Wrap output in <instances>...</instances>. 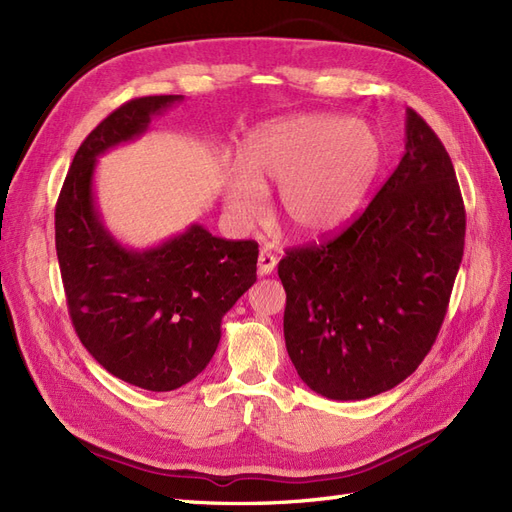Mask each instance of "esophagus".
Segmentation results:
<instances>
[{"instance_id": "esophagus-1", "label": "esophagus", "mask_w": 512, "mask_h": 512, "mask_svg": "<svg viewBox=\"0 0 512 512\" xmlns=\"http://www.w3.org/2000/svg\"><path fill=\"white\" fill-rule=\"evenodd\" d=\"M275 265H277V260H275V256L271 252L262 250L258 254V273L260 275H271L275 271Z\"/></svg>"}]
</instances>
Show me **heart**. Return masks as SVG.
<instances>
[{"instance_id": "b5f03b06", "label": "heart", "mask_w": 512, "mask_h": 512, "mask_svg": "<svg viewBox=\"0 0 512 512\" xmlns=\"http://www.w3.org/2000/svg\"><path fill=\"white\" fill-rule=\"evenodd\" d=\"M382 147L363 121L297 115L245 138L241 168L224 177V207L239 228L267 211L265 190L280 188V213L301 239H327L361 209L380 168Z\"/></svg>"}]
</instances>
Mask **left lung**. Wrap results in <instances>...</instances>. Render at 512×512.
Returning a JSON list of instances; mask_svg holds the SVG:
<instances>
[{
  "instance_id": "1",
  "label": "left lung",
  "mask_w": 512,
  "mask_h": 512,
  "mask_svg": "<svg viewBox=\"0 0 512 512\" xmlns=\"http://www.w3.org/2000/svg\"><path fill=\"white\" fill-rule=\"evenodd\" d=\"M466 211L451 158L406 111V151L339 237L280 260L284 337L318 395L359 401L404 382L436 342L463 256Z\"/></svg>"
}]
</instances>
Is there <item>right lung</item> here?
<instances>
[{
  "instance_id": "right-lung-1",
  "label": "right lung",
  "mask_w": 512,
  "mask_h": 512,
  "mask_svg": "<svg viewBox=\"0 0 512 512\" xmlns=\"http://www.w3.org/2000/svg\"><path fill=\"white\" fill-rule=\"evenodd\" d=\"M183 96L130 100L76 151L55 209V247L76 335L115 378L175 391L218 350L222 318L256 282V241H226L190 224L134 250L104 226L94 175L108 149L143 136Z\"/></svg>"
}]
</instances>
